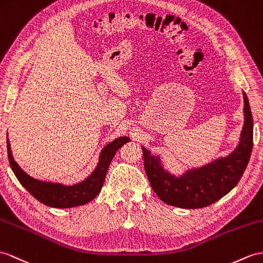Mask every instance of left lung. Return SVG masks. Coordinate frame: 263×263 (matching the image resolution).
Here are the masks:
<instances>
[{
  "label": "left lung",
  "instance_id": "obj_1",
  "mask_svg": "<svg viewBox=\"0 0 263 263\" xmlns=\"http://www.w3.org/2000/svg\"><path fill=\"white\" fill-rule=\"evenodd\" d=\"M243 99L245 124L240 143L227 157L175 176L164 170L161 158L142 146L146 175L152 189L164 203L182 209L205 208L227 195L239 183L253 146V119L245 91Z\"/></svg>",
  "mask_w": 263,
  "mask_h": 263
}]
</instances>
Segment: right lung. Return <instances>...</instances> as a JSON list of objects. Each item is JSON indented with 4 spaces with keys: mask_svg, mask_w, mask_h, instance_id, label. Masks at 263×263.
Instances as JSON below:
<instances>
[{
    "mask_svg": "<svg viewBox=\"0 0 263 263\" xmlns=\"http://www.w3.org/2000/svg\"><path fill=\"white\" fill-rule=\"evenodd\" d=\"M128 142H129V138L124 136L116 138L105 146L100 153L97 167L91 173V175L88 176L83 182L71 185V186H65L59 183L42 182L31 177L14 161L12 156L9 138H6V146H8V157L11 168L18 182L23 185V187L44 205L68 209L87 204L98 195L102 185H104L108 167H109L115 154Z\"/></svg>",
    "mask_w": 263,
    "mask_h": 263,
    "instance_id": "1",
    "label": "right lung"
}]
</instances>
